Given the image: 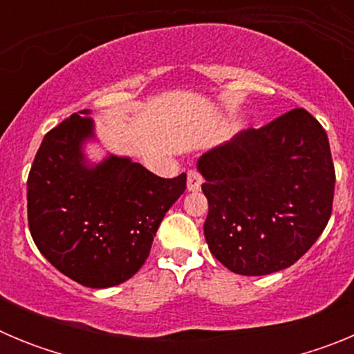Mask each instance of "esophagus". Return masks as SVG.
Returning <instances> with one entry per match:
<instances>
[{"instance_id": "obj_1", "label": "esophagus", "mask_w": 354, "mask_h": 354, "mask_svg": "<svg viewBox=\"0 0 354 354\" xmlns=\"http://www.w3.org/2000/svg\"><path fill=\"white\" fill-rule=\"evenodd\" d=\"M202 183H204V179H202V175H200L198 171H187V189H189V192H198L200 187H202Z\"/></svg>"}]
</instances>
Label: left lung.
Here are the masks:
<instances>
[{
    "mask_svg": "<svg viewBox=\"0 0 354 354\" xmlns=\"http://www.w3.org/2000/svg\"><path fill=\"white\" fill-rule=\"evenodd\" d=\"M209 250L237 274L286 270L323 234L335 168L326 131L296 108L200 156Z\"/></svg>",
    "mask_w": 354,
    "mask_h": 354,
    "instance_id": "obj_1",
    "label": "left lung"
}]
</instances>
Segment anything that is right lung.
Wrapping results in <instances>:
<instances>
[{"mask_svg":"<svg viewBox=\"0 0 354 354\" xmlns=\"http://www.w3.org/2000/svg\"><path fill=\"white\" fill-rule=\"evenodd\" d=\"M90 109L49 131L28 175V225L37 248L74 282L106 289L145 264L186 174L162 179L129 158H84L93 138Z\"/></svg>","mask_w":354,"mask_h":354,"instance_id":"obj_1","label":"right lung"}]
</instances>
